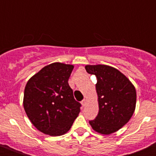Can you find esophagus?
<instances>
[{
  "label": "esophagus",
  "instance_id": "esophagus-1",
  "mask_svg": "<svg viewBox=\"0 0 156 156\" xmlns=\"http://www.w3.org/2000/svg\"><path fill=\"white\" fill-rule=\"evenodd\" d=\"M81 104H82L83 106L86 105V104H87V100H86V99H83V100L82 101H81Z\"/></svg>",
  "mask_w": 156,
  "mask_h": 156
}]
</instances>
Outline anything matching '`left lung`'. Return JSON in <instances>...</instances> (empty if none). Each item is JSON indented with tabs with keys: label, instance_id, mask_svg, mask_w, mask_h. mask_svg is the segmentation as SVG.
I'll list each match as a JSON object with an SVG mask.
<instances>
[{
	"label": "left lung",
	"instance_id": "1",
	"mask_svg": "<svg viewBox=\"0 0 156 156\" xmlns=\"http://www.w3.org/2000/svg\"><path fill=\"white\" fill-rule=\"evenodd\" d=\"M89 74L97 78L98 114L89 121L94 130L108 135L127 123L134 112L137 94L127 77L115 68L106 65H87Z\"/></svg>",
	"mask_w": 156,
	"mask_h": 156
}]
</instances>
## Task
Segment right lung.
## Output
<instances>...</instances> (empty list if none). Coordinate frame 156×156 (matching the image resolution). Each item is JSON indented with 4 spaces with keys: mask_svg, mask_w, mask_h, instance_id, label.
I'll list each match as a JSON object with an SVG mask.
<instances>
[{
    "mask_svg": "<svg viewBox=\"0 0 156 156\" xmlns=\"http://www.w3.org/2000/svg\"><path fill=\"white\" fill-rule=\"evenodd\" d=\"M73 65L54 62L44 66L27 82L23 107L40 131L51 136L67 133L80 112L69 85Z\"/></svg>",
    "mask_w": 156,
    "mask_h": 156,
    "instance_id": "add662e5",
    "label": "right lung"
}]
</instances>
